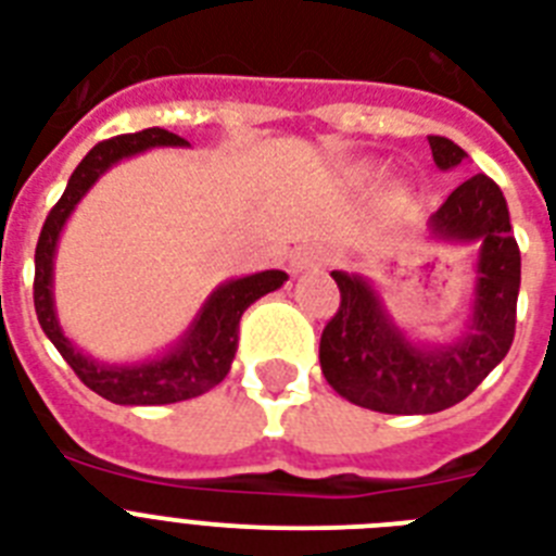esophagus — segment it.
<instances>
[{
	"instance_id": "34e87169",
	"label": "esophagus",
	"mask_w": 556,
	"mask_h": 556,
	"mask_svg": "<svg viewBox=\"0 0 556 556\" xmlns=\"http://www.w3.org/2000/svg\"><path fill=\"white\" fill-rule=\"evenodd\" d=\"M329 262V253L320 244H303L291 253V270L294 274H308V270H320Z\"/></svg>"
}]
</instances>
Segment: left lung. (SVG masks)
Masks as SVG:
<instances>
[{"label":"left lung","mask_w":556,"mask_h":556,"mask_svg":"<svg viewBox=\"0 0 556 556\" xmlns=\"http://www.w3.org/2000/svg\"><path fill=\"white\" fill-rule=\"evenodd\" d=\"M427 141L439 169L467 159L450 138L430 135ZM430 236L435 242L479 244L470 317L447 343L406 338L369 279L331 270L340 308L323 329L320 369L352 404L389 415L441 413L465 401L508 355L517 326L519 248L500 187L488 176L467 178L430 216Z\"/></svg>","instance_id":"8db88e82"}]
</instances>
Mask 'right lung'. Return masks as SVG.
<instances>
[{
    "mask_svg": "<svg viewBox=\"0 0 556 556\" xmlns=\"http://www.w3.org/2000/svg\"><path fill=\"white\" fill-rule=\"evenodd\" d=\"M155 147H190L185 138L167 132V129H143L135 135H117L112 141L98 143L89 155L77 164L68 178V187L60 195L51 213H48L42 233H39L37 253H34V308L37 320L56 352L65 357V364L77 371V378L121 406H152L176 404L187 397L204 395L225 380L239 346V320L244 308L256 303L260 296L277 291L288 279L286 270H262L251 277L227 279L204 300L199 314L192 317L187 331L173 346L159 357L135 361V364H103L77 349L65 338L63 326L56 320L54 308V253L65 222L80 204V199L98 185L103 173L115 167L117 161L132 159Z\"/></svg>",
    "mask_w": 556,
    "mask_h": 556,
    "instance_id": "add662e5",
    "label": "right lung"
}]
</instances>
